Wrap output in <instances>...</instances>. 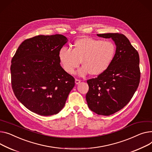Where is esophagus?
I'll list each match as a JSON object with an SVG mask.
<instances>
[{
	"label": "esophagus",
	"mask_w": 152,
	"mask_h": 152,
	"mask_svg": "<svg viewBox=\"0 0 152 152\" xmlns=\"http://www.w3.org/2000/svg\"><path fill=\"white\" fill-rule=\"evenodd\" d=\"M80 83V80L77 79H75V83H76V84H79Z\"/></svg>",
	"instance_id": "1"
}]
</instances>
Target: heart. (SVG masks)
<instances>
[{"instance_id": "1", "label": "heart", "mask_w": 152, "mask_h": 152, "mask_svg": "<svg viewBox=\"0 0 152 152\" xmlns=\"http://www.w3.org/2000/svg\"><path fill=\"white\" fill-rule=\"evenodd\" d=\"M73 46V49L61 48L58 54L64 69L71 75L79 66L81 60L84 66L79 71V75H102L109 68L116 54L115 45L109 40L84 37L77 39Z\"/></svg>"}]
</instances>
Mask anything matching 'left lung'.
<instances>
[{
  "label": "left lung",
  "mask_w": 152,
  "mask_h": 152,
  "mask_svg": "<svg viewBox=\"0 0 152 152\" xmlns=\"http://www.w3.org/2000/svg\"><path fill=\"white\" fill-rule=\"evenodd\" d=\"M112 38L116 45L113 62L106 72L87 80L88 107L102 115H112L124 108L133 96L140 77L139 56L129 39L122 34H97Z\"/></svg>",
  "instance_id": "left-lung-1"
}]
</instances>
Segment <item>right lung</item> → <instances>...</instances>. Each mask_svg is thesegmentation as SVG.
I'll use <instances>...</instances> for the list:
<instances>
[{
	"mask_svg": "<svg viewBox=\"0 0 152 152\" xmlns=\"http://www.w3.org/2000/svg\"><path fill=\"white\" fill-rule=\"evenodd\" d=\"M67 40L60 34L26 39L12 59L15 95L27 109L38 115L58 113L75 86V78L60 66L58 56Z\"/></svg>",
	"mask_w": 152,
	"mask_h": 152,
	"instance_id": "1",
	"label": "right lung"
}]
</instances>
